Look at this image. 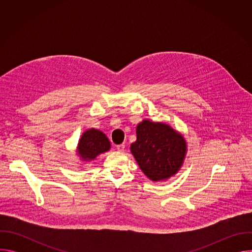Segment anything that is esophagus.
Segmentation results:
<instances>
[{"label":"esophagus","instance_id":"obj_1","mask_svg":"<svg viewBox=\"0 0 252 252\" xmlns=\"http://www.w3.org/2000/svg\"><path fill=\"white\" fill-rule=\"evenodd\" d=\"M125 148H126L125 143H122V145H119V146H117V150H118L120 153H123V152L125 151Z\"/></svg>","mask_w":252,"mask_h":252}]
</instances>
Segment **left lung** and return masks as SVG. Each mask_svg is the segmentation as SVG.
<instances>
[{"label": "left lung", "instance_id": "1", "mask_svg": "<svg viewBox=\"0 0 252 252\" xmlns=\"http://www.w3.org/2000/svg\"><path fill=\"white\" fill-rule=\"evenodd\" d=\"M130 153L152 182H166L184 165L188 142L185 135L161 122L143 120L136 126Z\"/></svg>", "mask_w": 252, "mask_h": 252}]
</instances>
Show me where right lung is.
I'll return each instance as SVG.
<instances>
[{"label": "right lung", "mask_w": 252, "mask_h": 252, "mask_svg": "<svg viewBox=\"0 0 252 252\" xmlns=\"http://www.w3.org/2000/svg\"><path fill=\"white\" fill-rule=\"evenodd\" d=\"M111 141L99 129L89 128L81 135L76 154L83 164H87L96 158L97 156L111 150Z\"/></svg>", "instance_id": "1"}]
</instances>
